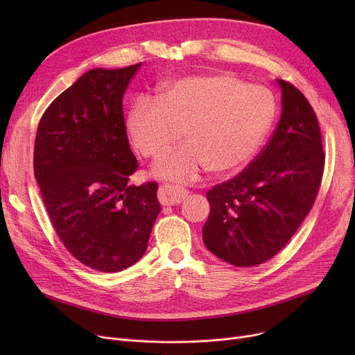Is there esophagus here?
<instances>
[{"label":"esophagus","mask_w":355,"mask_h":355,"mask_svg":"<svg viewBox=\"0 0 355 355\" xmlns=\"http://www.w3.org/2000/svg\"><path fill=\"white\" fill-rule=\"evenodd\" d=\"M189 191L178 187V185L174 184H164L158 190V198L159 202L164 204V206H174V204L181 202L185 197H187Z\"/></svg>","instance_id":"34e87169"}]
</instances>
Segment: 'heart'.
Returning <instances> with one entry per match:
<instances>
[{
	"label": "heart",
	"mask_w": 355,
	"mask_h": 355,
	"mask_svg": "<svg viewBox=\"0 0 355 355\" xmlns=\"http://www.w3.org/2000/svg\"><path fill=\"white\" fill-rule=\"evenodd\" d=\"M276 103L263 86L246 85L232 74L182 78L157 96L139 98L128 115V130L138 151L161 157L188 139L154 166L158 177L189 181L210 170L227 173L248 162L273 122Z\"/></svg>",
	"instance_id": "1"
}]
</instances>
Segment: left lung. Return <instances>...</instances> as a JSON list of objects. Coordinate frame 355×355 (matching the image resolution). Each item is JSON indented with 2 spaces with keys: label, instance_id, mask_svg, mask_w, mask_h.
Wrapping results in <instances>:
<instances>
[{
  "label": "left lung",
  "instance_id": "8db88e82",
  "mask_svg": "<svg viewBox=\"0 0 355 355\" xmlns=\"http://www.w3.org/2000/svg\"><path fill=\"white\" fill-rule=\"evenodd\" d=\"M282 115L268 144L232 180L206 194L207 249L225 262L250 268L281 252L311 211L320 191L325 153L318 118L304 93L277 79Z\"/></svg>",
  "mask_w": 355,
  "mask_h": 355
}]
</instances>
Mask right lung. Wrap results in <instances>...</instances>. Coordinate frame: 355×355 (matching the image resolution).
Listing matches in <instances>:
<instances>
[{
  "instance_id": "right-lung-1",
  "label": "right lung",
  "mask_w": 355,
  "mask_h": 355,
  "mask_svg": "<svg viewBox=\"0 0 355 355\" xmlns=\"http://www.w3.org/2000/svg\"><path fill=\"white\" fill-rule=\"evenodd\" d=\"M141 63L93 69L55 98L34 142V177L64 248L80 263L121 272L144 256L161 211L158 184L129 185L123 93Z\"/></svg>"
}]
</instances>
